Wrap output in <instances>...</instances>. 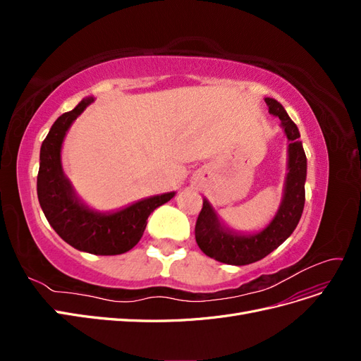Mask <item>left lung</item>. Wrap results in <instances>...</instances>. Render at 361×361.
Segmentation results:
<instances>
[{"instance_id": "left-lung-1", "label": "left lung", "mask_w": 361, "mask_h": 361, "mask_svg": "<svg viewBox=\"0 0 361 361\" xmlns=\"http://www.w3.org/2000/svg\"><path fill=\"white\" fill-rule=\"evenodd\" d=\"M269 114L281 120L289 140V166L285 195L280 209L267 228L256 235H238L218 221L215 212L206 200L195 223V241L206 256L228 265H248L264 259L292 235L297 227L305 202V174L307 159L300 141V130L280 102L272 97L265 99Z\"/></svg>"}]
</instances>
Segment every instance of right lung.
<instances>
[{
    "label": "right lung",
    "mask_w": 361,
    "mask_h": 361,
    "mask_svg": "<svg viewBox=\"0 0 361 361\" xmlns=\"http://www.w3.org/2000/svg\"><path fill=\"white\" fill-rule=\"evenodd\" d=\"M92 102L93 97H87L72 111L61 114L43 140L37 174V197L48 223L63 241L87 253L114 256L126 253L138 244L149 215L158 206L173 199L174 192L140 200L114 214L94 212L78 200L69 180L63 174L60 152L69 126Z\"/></svg>",
    "instance_id": "obj_1"
}]
</instances>
